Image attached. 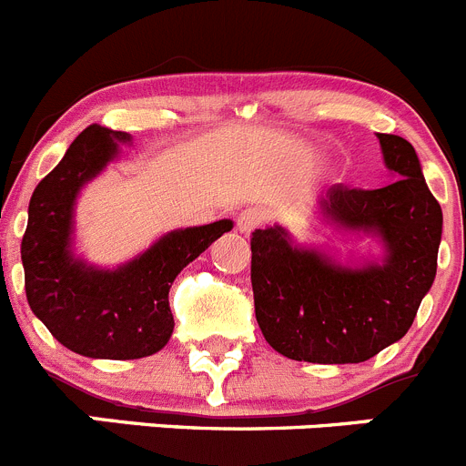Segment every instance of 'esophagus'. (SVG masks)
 I'll use <instances>...</instances> for the list:
<instances>
[{"label": "esophagus", "instance_id": "1", "mask_svg": "<svg viewBox=\"0 0 466 466\" xmlns=\"http://www.w3.org/2000/svg\"><path fill=\"white\" fill-rule=\"evenodd\" d=\"M238 228H240V233H245V236H249L251 230L260 228V226L268 221V212L263 210V208L254 206V208H245V210L238 215Z\"/></svg>", "mask_w": 466, "mask_h": 466}]
</instances>
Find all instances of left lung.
<instances>
[{
  "label": "left lung",
  "mask_w": 466,
  "mask_h": 466,
  "mask_svg": "<svg viewBox=\"0 0 466 466\" xmlns=\"http://www.w3.org/2000/svg\"><path fill=\"white\" fill-rule=\"evenodd\" d=\"M396 176L380 189L334 185L320 212L352 233L380 238L382 260L340 265L318 249L292 245L288 230L251 233V288L265 340L295 361L359 363L400 340L437 274L441 208L425 185L414 146L378 135Z\"/></svg>",
  "instance_id": "1"
}]
</instances>
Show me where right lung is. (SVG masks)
Masks as SVG:
<instances>
[{"label": "right lung", "instance_id": "1", "mask_svg": "<svg viewBox=\"0 0 466 466\" xmlns=\"http://www.w3.org/2000/svg\"><path fill=\"white\" fill-rule=\"evenodd\" d=\"M127 132L88 126L38 183L22 238L25 290L31 311L73 352L91 359H141L169 343V288L185 265L233 228L230 219L171 230L150 249L103 269L73 254L75 201L88 180L130 144Z\"/></svg>", "mask_w": 466, "mask_h": 466}]
</instances>
